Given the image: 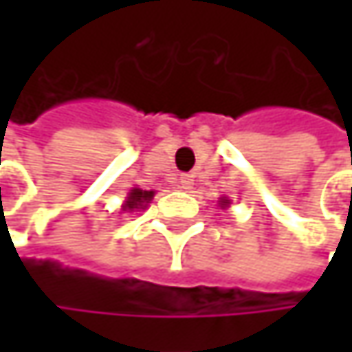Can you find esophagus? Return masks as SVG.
I'll use <instances>...</instances> for the list:
<instances>
[{
    "mask_svg": "<svg viewBox=\"0 0 352 352\" xmlns=\"http://www.w3.org/2000/svg\"><path fill=\"white\" fill-rule=\"evenodd\" d=\"M191 185H193V179L189 175H181L179 181H177V187L179 189H191Z\"/></svg>",
    "mask_w": 352,
    "mask_h": 352,
    "instance_id": "34e87169",
    "label": "esophagus"
}]
</instances>
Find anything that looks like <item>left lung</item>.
I'll return each mask as SVG.
<instances>
[{"mask_svg":"<svg viewBox=\"0 0 352 352\" xmlns=\"http://www.w3.org/2000/svg\"><path fill=\"white\" fill-rule=\"evenodd\" d=\"M228 204H230V199H226V197H220V206H222V208H228Z\"/></svg>","mask_w":352,"mask_h":352,"instance_id":"1","label":"left lung"}]
</instances>
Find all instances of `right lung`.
I'll list each match as a JSON object with an SVG mask.
<instances>
[{
	"label": "right lung",
	"instance_id": "right-lung-1",
	"mask_svg": "<svg viewBox=\"0 0 352 352\" xmlns=\"http://www.w3.org/2000/svg\"><path fill=\"white\" fill-rule=\"evenodd\" d=\"M155 197V191H146V189H140V187H132L122 210L124 212H134V210H144L151 199Z\"/></svg>",
	"mask_w": 352,
	"mask_h": 352
}]
</instances>
